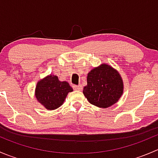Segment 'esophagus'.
<instances>
[{
	"instance_id": "1",
	"label": "esophagus",
	"mask_w": 158,
	"mask_h": 158,
	"mask_svg": "<svg viewBox=\"0 0 158 158\" xmlns=\"http://www.w3.org/2000/svg\"><path fill=\"white\" fill-rule=\"evenodd\" d=\"M73 88L75 89V90H78V91H80V90H82V85H73Z\"/></svg>"
}]
</instances>
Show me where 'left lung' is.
<instances>
[{"label":"left lung","mask_w":158,"mask_h":158,"mask_svg":"<svg viewBox=\"0 0 158 158\" xmlns=\"http://www.w3.org/2000/svg\"><path fill=\"white\" fill-rule=\"evenodd\" d=\"M123 92V80L118 70L102 63L88 73L87 85L82 92L89 103L106 109L118 102Z\"/></svg>","instance_id":"obj_1"}]
</instances>
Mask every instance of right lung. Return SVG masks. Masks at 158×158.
Masks as SVG:
<instances>
[{
    "mask_svg": "<svg viewBox=\"0 0 158 158\" xmlns=\"http://www.w3.org/2000/svg\"><path fill=\"white\" fill-rule=\"evenodd\" d=\"M73 89L66 81H60L57 76L50 74L38 81L35 96L45 109L55 110L62 106L69 92Z\"/></svg>",
    "mask_w": 158,
    "mask_h": 158,
    "instance_id": "add662e5",
    "label": "right lung"
}]
</instances>
